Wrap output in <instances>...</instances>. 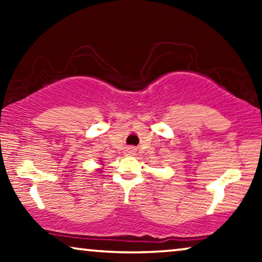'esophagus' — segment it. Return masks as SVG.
Segmentation results:
<instances>
[{"label":"esophagus","mask_w":262,"mask_h":262,"mask_svg":"<svg viewBox=\"0 0 262 262\" xmlns=\"http://www.w3.org/2000/svg\"><path fill=\"white\" fill-rule=\"evenodd\" d=\"M127 152H128V155H132V154H134V150L132 149V148H129V149L127 150Z\"/></svg>","instance_id":"obj_1"}]
</instances>
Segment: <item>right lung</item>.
I'll use <instances>...</instances> for the list:
<instances>
[{
  "label": "right lung",
  "mask_w": 262,
  "mask_h": 262,
  "mask_svg": "<svg viewBox=\"0 0 262 262\" xmlns=\"http://www.w3.org/2000/svg\"><path fill=\"white\" fill-rule=\"evenodd\" d=\"M100 161H101V160H100ZM101 165H103V164H101Z\"/></svg>",
  "instance_id": "right-lung-1"
}]
</instances>
